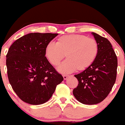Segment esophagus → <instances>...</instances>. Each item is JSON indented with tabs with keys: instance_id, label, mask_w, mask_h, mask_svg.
I'll return each mask as SVG.
<instances>
[{
	"instance_id": "obj_1",
	"label": "esophagus",
	"mask_w": 125,
	"mask_h": 125,
	"mask_svg": "<svg viewBox=\"0 0 125 125\" xmlns=\"http://www.w3.org/2000/svg\"><path fill=\"white\" fill-rule=\"evenodd\" d=\"M68 77H69V75H63V78H64V80H67Z\"/></svg>"
}]
</instances>
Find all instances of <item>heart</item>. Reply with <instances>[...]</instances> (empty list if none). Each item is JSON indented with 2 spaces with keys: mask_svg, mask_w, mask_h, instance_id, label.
<instances>
[{
  "mask_svg": "<svg viewBox=\"0 0 125 125\" xmlns=\"http://www.w3.org/2000/svg\"><path fill=\"white\" fill-rule=\"evenodd\" d=\"M98 52V44L94 39L72 34L60 37L56 44H47L45 55L50 64L57 66L65 55L67 60L58 67V70L62 73H69L76 69L82 71L87 69L95 60Z\"/></svg>",
  "mask_w": 125,
  "mask_h": 125,
  "instance_id": "heart-1",
  "label": "heart"
}]
</instances>
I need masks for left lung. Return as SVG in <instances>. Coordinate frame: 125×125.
<instances>
[{"label":"left lung","mask_w":125,"mask_h":125,"mask_svg":"<svg viewBox=\"0 0 125 125\" xmlns=\"http://www.w3.org/2000/svg\"><path fill=\"white\" fill-rule=\"evenodd\" d=\"M98 46L97 58L92 65L74 76L78 85L73 91L76 100L84 104L102 102L111 92L117 76V58L111 42L92 32Z\"/></svg>","instance_id":"obj_1"}]
</instances>
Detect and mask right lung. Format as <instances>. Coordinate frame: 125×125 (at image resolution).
Masks as SVG:
<instances>
[{
	"instance_id": "add662e5",
	"label": "right lung",
	"mask_w": 125,
	"mask_h": 125,
	"mask_svg": "<svg viewBox=\"0 0 125 125\" xmlns=\"http://www.w3.org/2000/svg\"><path fill=\"white\" fill-rule=\"evenodd\" d=\"M58 34L29 33L17 39L8 50L6 64L9 82L25 103L47 102L64 80L45 55L46 45Z\"/></svg>"
}]
</instances>
